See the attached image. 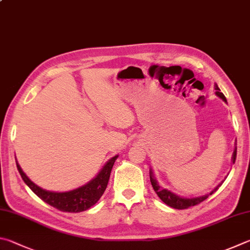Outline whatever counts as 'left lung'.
Masks as SVG:
<instances>
[{
	"instance_id": "1",
	"label": "left lung",
	"mask_w": 250,
	"mask_h": 250,
	"mask_svg": "<svg viewBox=\"0 0 250 250\" xmlns=\"http://www.w3.org/2000/svg\"><path fill=\"white\" fill-rule=\"evenodd\" d=\"M214 89H215L216 96L220 97L222 101L228 104V101H226L224 94L221 93V89L219 88L217 84L214 85ZM236 152H237V147H236V143H235V148H234V152H233V155H232V163H233V164H234L235 160H236ZM149 179H151V184H152V187L154 189V191L157 193V196L160 197L161 200L164 202L165 204H167L168 207L177 208V210H183V208H187L189 207L197 206V204L204 201L208 196H211L213 192H215L216 190L219 189V187H221V185L223 184V181H224L223 180L221 184L217 185L216 187L213 189L210 193L204 194V196H200V197L185 198V197H180V196H178V194H176L172 191H170V190L160 186V184H158L157 180L155 179V177H154L152 168H149Z\"/></svg>"
}]
</instances>
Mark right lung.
Returning a JSON list of instances; mask_svg holds the SVG:
<instances>
[{
	"label": "right lung",
	"mask_w": 250,
	"mask_h": 250,
	"mask_svg": "<svg viewBox=\"0 0 250 250\" xmlns=\"http://www.w3.org/2000/svg\"><path fill=\"white\" fill-rule=\"evenodd\" d=\"M118 156L119 155H115L111 157L109 161H107V163L103 166V168L99 170L96 177H94V178L92 180H89L87 184L81 186V187L76 189L70 190V191L64 192H54L40 188L39 186L33 183V181L27 177L25 172L22 171L20 164L17 163V160L16 166L22 180L25 181V184L28 186L31 189V191L35 194H37L42 200L62 212L78 213L87 210V208L93 207L94 204L101 199L103 193L105 192V190L107 188L112 166L115 164Z\"/></svg>",
	"instance_id": "obj_1"
}]
</instances>
